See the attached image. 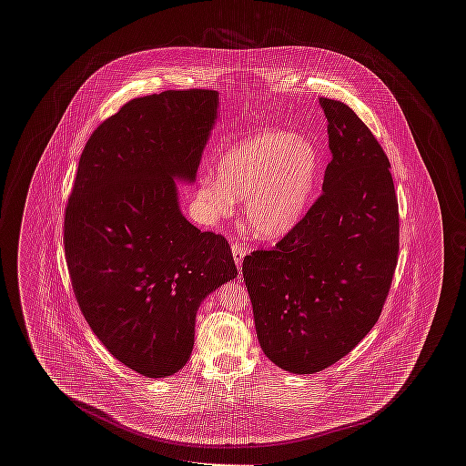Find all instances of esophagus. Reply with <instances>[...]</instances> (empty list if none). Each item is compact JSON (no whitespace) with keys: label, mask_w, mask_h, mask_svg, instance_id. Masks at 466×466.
Returning <instances> with one entry per match:
<instances>
[{"label":"esophagus","mask_w":466,"mask_h":466,"mask_svg":"<svg viewBox=\"0 0 466 466\" xmlns=\"http://www.w3.org/2000/svg\"><path fill=\"white\" fill-rule=\"evenodd\" d=\"M232 255H234V262H236V266L241 268V266H243L244 257L248 255V249L243 248L239 243H232Z\"/></svg>","instance_id":"obj_1"}]
</instances>
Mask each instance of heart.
I'll return each mask as SVG.
<instances>
[{"label": "heart", "mask_w": 466, "mask_h": 466, "mask_svg": "<svg viewBox=\"0 0 466 466\" xmlns=\"http://www.w3.org/2000/svg\"><path fill=\"white\" fill-rule=\"evenodd\" d=\"M316 147L287 131H262L223 152L217 175L199 179L198 199L211 218L228 217L244 199V222L262 239H278L300 222L319 177Z\"/></svg>", "instance_id": "obj_1"}]
</instances>
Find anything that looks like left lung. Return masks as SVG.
<instances>
[{
  "instance_id": "1",
  "label": "left lung",
  "mask_w": 466,
  "mask_h": 466,
  "mask_svg": "<svg viewBox=\"0 0 466 466\" xmlns=\"http://www.w3.org/2000/svg\"><path fill=\"white\" fill-rule=\"evenodd\" d=\"M329 120L323 194L272 249L244 257L262 351L314 374L376 325L399 262V200L390 160L348 105L319 97Z\"/></svg>"
}]
</instances>
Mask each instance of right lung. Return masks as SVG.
<instances>
[{
  "instance_id": "add662e5",
  "label": "right lung",
  "mask_w": 466,
  "mask_h": 466,
  "mask_svg": "<svg viewBox=\"0 0 466 466\" xmlns=\"http://www.w3.org/2000/svg\"><path fill=\"white\" fill-rule=\"evenodd\" d=\"M217 90L137 97L89 137L65 217L76 302L126 367L173 376L192 355L200 302L238 276L220 234L200 232L177 202L194 183L218 115Z\"/></svg>"
}]
</instances>
